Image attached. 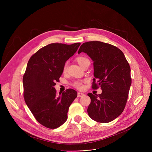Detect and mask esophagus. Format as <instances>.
Segmentation results:
<instances>
[{"label":"esophagus","mask_w":152,"mask_h":152,"mask_svg":"<svg viewBox=\"0 0 152 152\" xmlns=\"http://www.w3.org/2000/svg\"><path fill=\"white\" fill-rule=\"evenodd\" d=\"M83 96H84L83 93H77V97H82Z\"/></svg>","instance_id":"34e87169"}]
</instances>
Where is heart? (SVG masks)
<instances>
[{"instance_id": "1", "label": "heart", "mask_w": 152, "mask_h": 152, "mask_svg": "<svg viewBox=\"0 0 152 152\" xmlns=\"http://www.w3.org/2000/svg\"><path fill=\"white\" fill-rule=\"evenodd\" d=\"M76 61L77 62V63L80 65V66L83 68L86 64H88L89 62H90V60L88 59V58H87L85 56H79L76 58ZM67 70V63H66L64 65L63 67V72H66ZM83 82H84V81H75L73 82V85L76 87V88L78 89H82L83 88Z\"/></svg>"}]
</instances>
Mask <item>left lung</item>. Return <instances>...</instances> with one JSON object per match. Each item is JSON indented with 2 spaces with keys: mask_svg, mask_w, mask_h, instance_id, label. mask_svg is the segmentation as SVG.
Listing matches in <instances>:
<instances>
[{
  "mask_svg": "<svg viewBox=\"0 0 152 152\" xmlns=\"http://www.w3.org/2000/svg\"><path fill=\"white\" fill-rule=\"evenodd\" d=\"M84 52L93 61L92 87L100 86V94L88 93L91 103L87 112L93 120L108 123L123 111L131 85V68L122 51L115 46L101 41L84 42L78 53Z\"/></svg>",
  "mask_w": 152,
  "mask_h": 152,
  "instance_id": "obj_1",
  "label": "left lung"
}]
</instances>
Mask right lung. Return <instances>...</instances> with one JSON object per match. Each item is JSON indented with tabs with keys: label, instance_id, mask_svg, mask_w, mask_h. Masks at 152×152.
<instances>
[{
	"label": "right lung",
	"instance_id": "add662e5",
	"mask_svg": "<svg viewBox=\"0 0 152 152\" xmlns=\"http://www.w3.org/2000/svg\"><path fill=\"white\" fill-rule=\"evenodd\" d=\"M80 45L52 43L38 50L28 62L23 77L24 99L35 119L48 128L56 129L66 121L69 108L77 97L73 89L57 95L54 86L64 65Z\"/></svg>",
	"mask_w": 152,
	"mask_h": 152
}]
</instances>
